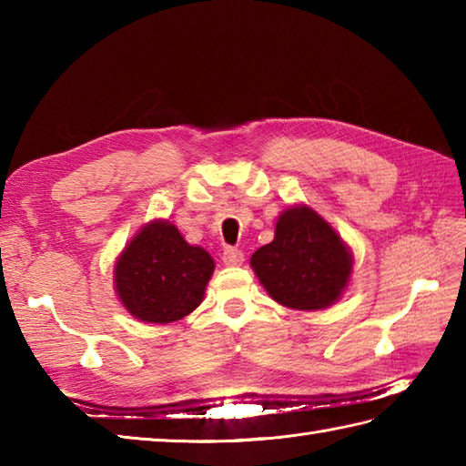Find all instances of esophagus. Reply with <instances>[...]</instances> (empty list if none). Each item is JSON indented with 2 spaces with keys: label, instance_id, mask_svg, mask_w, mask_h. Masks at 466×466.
<instances>
[{
  "label": "esophagus",
  "instance_id": "obj_1",
  "mask_svg": "<svg viewBox=\"0 0 466 466\" xmlns=\"http://www.w3.org/2000/svg\"><path fill=\"white\" fill-rule=\"evenodd\" d=\"M222 262L226 266H240L244 262V254L236 248H226L222 254Z\"/></svg>",
  "mask_w": 466,
  "mask_h": 466
}]
</instances>
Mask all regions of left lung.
Masks as SVG:
<instances>
[{
    "label": "left lung",
    "mask_w": 466,
    "mask_h": 466,
    "mask_svg": "<svg viewBox=\"0 0 466 466\" xmlns=\"http://www.w3.org/2000/svg\"><path fill=\"white\" fill-rule=\"evenodd\" d=\"M352 264L350 246L306 204L286 208L276 220L274 240L250 258L270 299L292 310H322L339 302Z\"/></svg>",
    "instance_id": "8db88e82"
}]
</instances>
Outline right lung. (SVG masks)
Returning a JSON list of instances; mask_svg holds the SVG:
<instances>
[{"mask_svg": "<svg viewBox=\"0 0 466 466\" xmlns=\"http://www.w3.org/2000/svg\"><path fill=\"white\" fill-rule=\"evenodd\" d=\"M214 258L180 230L156 218L136 232L114 264L117 300L136 320L170 324L202 304Z\"/></svg>", "mask_w": 466, "mask_h": 466, "instance_id": "right-lung-1", "label": "right lung"}]
</instances>
